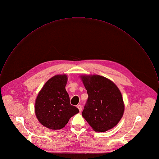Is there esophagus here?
Listing matches in <instances>:
<instances>
[{"label": "esophagus", "mask_w": 159, "mask_h": 159, "mask_svg": "<svg viewBox=\"0 0 159 159\" xmlns=\"http://www.w3.org/2000/svg\"><path fill=\"white\" fill-rule=\"evenodd\" d=\"M77 108H78V110H79L80 111H82V107H81V106L78 105V106H77Z\"/></svg>", "instance_id": "esophagus-1"}]
</instances>
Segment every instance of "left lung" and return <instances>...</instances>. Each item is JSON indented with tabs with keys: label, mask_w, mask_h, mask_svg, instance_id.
Here are the masks:
<instances>
[{
	"label": "left lung",
	"mask_w": 159,
	"mask_h": 159,
	"mask_svg": "<svg viewBox=\"0 0 159 159\" xmlns=\"http://www.w3.org/2000/svg\"><path fill=\"white\" fill-rule=\"evenodd\" d=\"M80 78L88 94L82 112L83 118L96 132H105L115 127L125 110L118 88L109 79L98 75H83Z\"/></svg>",
	"instance_id": "1"
}]
</instances>
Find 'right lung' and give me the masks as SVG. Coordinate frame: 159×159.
I'll use <instances>...</instances> for the list:
<instances>
[{
    "instance_id": "add662e5",
    "label": "right lung",
    "mask_w": 159,
    "mask_h": 159,
    "mask_svg": "<svg viewBox=\"0 0 159 159\" xmlns=\"http://www.w3.org/2000/svg\"><path fill=\"white\" fill-rule=\"evenodd\" d=\"M65 74L55 75L43 86L36 99L34 111L36 118L44 126L53 130L65 127L69 120L79 112L70 103L65 86Z\"/></svg>"
}]
</instances>
